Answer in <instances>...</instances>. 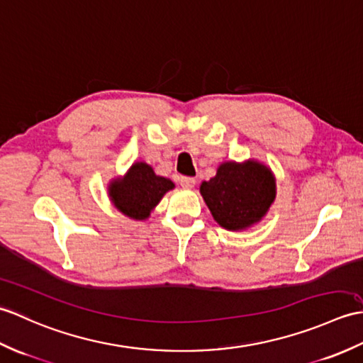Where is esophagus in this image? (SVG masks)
<instances>
[{
    "instance_id": "esophagus-1",
    "label": "esophagus",
    "mask_w": 363,
    "mask_h": 363,
    "mask_svg": "<svg viewBox=\"0 0 363 363\" xmlns=\"http://www.w3.org/2000/svg\"><path fill=\"white\" fill-rule=\"evenodd\" d=\"M180 184H182L183 188L191 189V188L196 186V179H192V177H182Z\"/></svg>"
}]
</instances>
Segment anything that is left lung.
I'll use <instances>...</instances> for the list:
<instances>
[{"instance_id":"1","label":"left lung","mask_w":363,"mask_h":363,"mask_svg":"<svg viewBox=\"0 0 363 363\" xmlns=\"http://www.w3.org/2000/svg\"><path fill=\"white\" fill-rule=\"evenodd\" d=\"M214 220L230 231H242L267 214L277 196L270 169L259 161H227L217 167L211 180L200 184Z\"/></svg>"}]
</instances>
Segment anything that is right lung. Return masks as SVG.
I'll list each match as a JSON object with an SVG mask.
<instances>
[{
  "mask_svg": "<svg viewBox=\"0 0 363 363\" xmlns=\"http://www.w3.org/2000/svg\"><path fill=\"white\" fill-rule=\"evenodd\" d=\"M175 184L154 172L149 164L133 163L123 179H115L108 184L111 202L124 216L135 220H144L150 216L160 200Z\"/></svg>",
  "mask_w": 363,
  "mask_h": 363,
  "instance_id": "right-lung-1",
  "label": "right lung"
}]
</instances>
